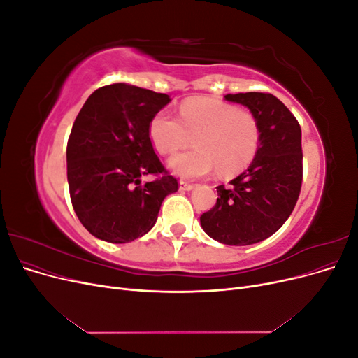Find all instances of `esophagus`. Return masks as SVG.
<instances>
[{
	"label": "esophagus",
	"mask_w": 358,
	"mask_h": 358,
	"mask_svg": "<svg viewBox=\"0 0 358 358\" xmlns=\"http://www.w3.org/2000/svg\"><path fill=\"white\" fill-rule=\"evenodd\" d=\"M194 183H189V182H185V180H180L179 182V189L180 191H191V189H194Z\"/></svg>",
	"instance_id": "esophagus-1"
}]
</instances>
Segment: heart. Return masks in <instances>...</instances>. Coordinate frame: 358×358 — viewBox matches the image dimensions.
Instances as JSON below:
<instances>
[{
  "mask_svg": "<svg viewBox=\"0 0 358 358\" xmlns=\"http://www.w3.org/2000/svg\"><path fill=\"white\" fill-rule=\"evenodd\" d=\"M196 149L171 158L170 170L185 179L208 176L218 170L233 176L255 158L262 129L252 112L220 100L196 96L182 101L179 117L158 112L149 122V138L162 155H173L189 143Z\"/></svg>",
  "mask_w": 358,
  "mask_h": 358,
  "instance_id": "1",
  "label": "heart"
}]
</instances>
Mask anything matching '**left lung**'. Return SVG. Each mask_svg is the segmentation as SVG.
<instances>
[{"mask_svg": "<svg viewBox=\"0 0 358 358\" xmlns=\"http://www.w3.org/2000/svg\"><path fill=\"white\" fill-rule=\"evenodd\" d=\"M258 119L262 142L242 175L216 187V204L200 216L206 234L224 245L262 242L288 220L303 180L301 129L296 116L267 92L227 94Z\"/></svg>", "mask_w": 358, "mask_h": 358, "instance_id": "1", "label": "left lung"}]
</instances>
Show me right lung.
I'll list each match as a JSON object with an SVG mask.
<instances>
[{
	"label": "right lung",
	"instance_id": "right-lung-1",
	"mask_svg": "<svg viewBox=\"0 0 358 358\" xmlns=\"http://www.w3.org/2000/svg\"><path fill=\"white\" fill-rule=\"evenodd\" d=\"M169 101L167 94L113 83L94 91L76 117L67 143L70 199L82 225L101 241L146 234L162 200L179 188L149 138L150 119ZM148 174L157 178L143 182Z\"/></svg>",
	"mask_w": 358,
	"mask_h": 358
}]
</instances>
